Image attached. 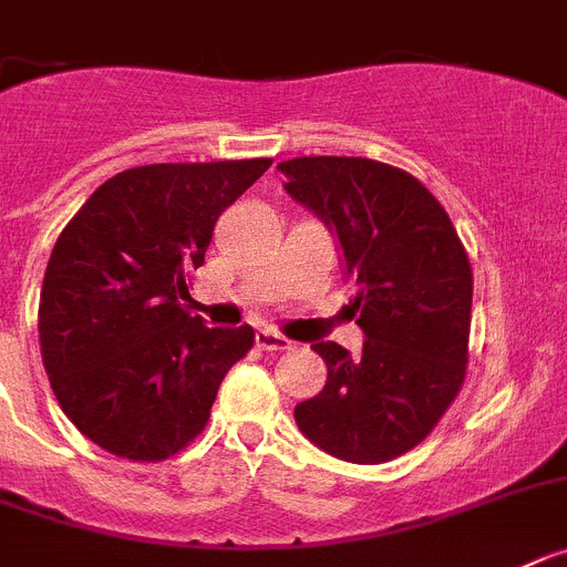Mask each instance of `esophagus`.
<instances>
[{"label":"esophagus","mask_w":567,"mask_h":567,"mask_svg":"<svg viewBox=\"0 0 567 567\" xmlns=\"http://www.w3.org/2000/svg\"><path fill=\"white\" fill-rule=\"evenodd\" d=\"M256 346L261 351H289L292 348V340H287L284 334H275V331H258L256 334Z\"/></svg>","instance_id":"1"}]
</instances>
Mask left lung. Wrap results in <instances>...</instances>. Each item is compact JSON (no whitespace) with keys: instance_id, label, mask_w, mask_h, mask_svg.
Listing matches in <instances>:
<instances>
[{"instance_id":"8db88e82","label":"left lung","mask_w":567,"mask_h":567,"mask_svg":"<svg viewBox=\"0 0 567 567\" xmlns=\"http://www.w3.org/2000/svg\"><path fill=\"white\" fill-rule=\"evenodd\" d=\"M287 194L342 249L362 354L311 342L326 388L295 408L300 433L348 464H385L422 444L470 362L472 267L441 202L408 171L365 157H295Z\"/></svg>"}]
</instances>
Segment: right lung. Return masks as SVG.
<instances>
[{
  "instance_id": "right-lung-1",
  "label": "right lung",
  "mask_w": 567,
  "mask_h": 567,
  "mask_svg": "<svg viewBox=\"0 0 567 567\" xmlns=\"http://www.w3.org/2000/svg\"><path fill=\"white\" fill-rule=\"evenodd\" d=\"M269 165L121 171L61 230L39 300L41 360L66 419L106 453L148 464L179 453L256 342L249 326L207 329L185 300L219 216Z\"/></svg>"
}]
</instances>
